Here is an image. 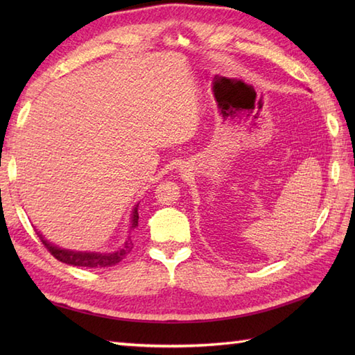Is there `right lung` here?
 <instances>
[{"label":"right lung","instance_id":"obj_1","mask_svg":"<svg viewBox=\"0 0 355 355\" xmlns=\"http://www.w3.org/2000/svg\"><path fill=\"white\" fill-rule=\"evenodd\" d=\"M131 230L139 225V212L137 207L134 209L132 218H131ZM40 235V233H37ZM41 243L44 247L55 256L58 261H61L64 263H69V266L74 267H87V268H97V267H112L119 263L122 259L126 258V254L132 250V241L131 236H128V241L125 245L120 248L119 252L114 253H87V252H73V250H64V248H59L56 245L50 244L49 241H45L42 235H40Z\"/></svg>","mask_w":355,"mask_h":355}]
</instances>
